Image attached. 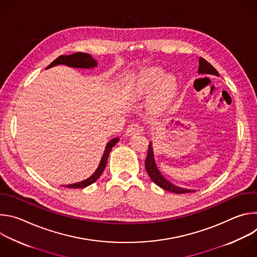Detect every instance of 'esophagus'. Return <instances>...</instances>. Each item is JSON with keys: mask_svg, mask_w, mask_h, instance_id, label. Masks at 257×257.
I'll return each instance as SVG.
<instances>
[{"mask_svg": "<svg viewBox=\"0 0 257 257\" xmlns=\"http://www.w3.org/2000/svg\"><path fill=\"white\" fill-rule=\"evenodd\" d=\"M141 131H142V129L138 124H131L126 129V135L127 136H132V135H135V134H139Z\"/></svg>", "mask_w": 257, "mask_h": 257, "instance_id": "obj_1", "label": "esophagus"}]
</instances>
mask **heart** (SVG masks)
<instances>
[{"mask_svg": "<svg viewBox=\"0 0 257 257\" xmlns=\"http://www.w3.org/2000/svg\"><path fill=\"white\" fill-rule=\"evenodd\" d=\"M157 83L158 85L153 95V104L156 107L164 108L176 97L179 84L175 75H164V70L161 67L153 66L141 71L137 79L130 87V94L139 97L149 92Z\"/></svg>", "mask_w": 257, "mask_h": 257, "instance_id": "b5f03b06", "label": "heart"}]
</instances>
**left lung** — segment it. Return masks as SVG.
<instances>
[{
  "instance_id": "1",
  "label": "left lung",
  "mask_w": 257,
  "mask_h": 257,
  "mask_svg": "<svg viewBox=\"0 0 257 257\" xmlns=\"http://www.w3.org/2000/svg\"><path fill=\"white\" fill-rule=\"evenodd\" d=\"M198 74H207V75H214V76H219L218 72L203 58L198 59ZM145 169L146 172H148L149 176L153 180L154 183L161 188L173 192V193H178V194H183V193H188V192H194L196 190L192 189H187V188H182L180 186H177L173 184L172 182H170L168 179H166L160 170L158 169L156 159H155V153H154V148H153V141L150 142L149 145V151H148V157H146L145 160Z\"/></svg>"
}]
</instances>
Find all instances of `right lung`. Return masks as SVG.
Instances as JSON below:
<instances>
[{"instance_id": "1", "label": "right lung", "mask_w": 257, "mask_h": 257, "mask_svg": "<svg viewBox=\"0 0 257 257\" xmlns=\"http://www.w3.org/2000/svg\"><path fill=\"white\" fill-rule=\"evenodd\" d=\"M57 65H66L68 67L71 68H80V69H91V68H95L97 66V62L95 59H93L89 54H85V53H75V54H72L69 56H60L58 57L54 62H52L47 69L52 68L54 66ZM119 137H115L112 140H109L106 145H105V149L103 152V155L100 159L99 165L97 167V169L95 170V172L87 179L81 181V182H77L74 183V184H69V185H64V187L67 188H84L89 186L92 183H94L102 174L105 166H106V162H107V158L109 153H111L113 146L116 145L117 142H119Z\"/></svg>"}]
</instances>
